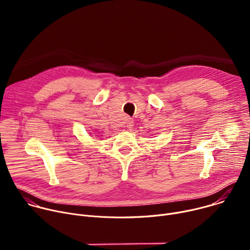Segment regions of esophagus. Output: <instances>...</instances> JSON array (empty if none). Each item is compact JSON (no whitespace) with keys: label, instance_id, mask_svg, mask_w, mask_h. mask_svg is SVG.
Instances as JSON below:
<instances>
[{"label":"esophagus","instance_id":"1","mask_svg":"<svg viewBox=\"0 0 250 250\" xmlns=\"http://www.w3.org/2000/svg\"><path fill=\"white\" fill-rule=\"evenodd\" d=\"M132 126H133V120L132 119H127L126 123H125V127L130 129V128H132Z\"/></svg>","mask_w":250,"mask_h":250}]
</instances>
